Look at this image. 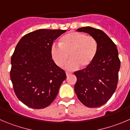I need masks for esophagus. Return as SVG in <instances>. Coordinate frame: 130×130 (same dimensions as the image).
Returning a JSON list of instances; mask_svg holds the SVG:
<instances>
[{
  "label": "esophagus",
  "mask_w": 130,
  "mask_h": 130,
  "mask_svg": "<svg viewBox=\"0 0 130 130\" xmlns=\"http://www.w3.org/2000/svg\"><path fill=\"white\" fill-rule=\"evenodd\" d=\"M65 73H66V76H69V75L71 74V72H65Z\"/></svg>",
  "instance_id": "obj_1"
}]
</instances>
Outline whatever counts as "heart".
<instances>
[{
  "label": "heart",
  "mask_w": 130,
  "mask_h": 130,
  "mask_svg": "<svg viewBox=\"0 0 130 130\" xmlns=\"http://www.w3.org/2000/svg\"><path fill=\"white\" fill-rule=\"evenodd\" d=\"M98 50V42L93 36L80 32H70L64 35L59 41V45L53 43L51 47V56L58 67L65 65L69 71L79 67L87 69L94 61Z\"/></svg>",
  "instance_id": "obj_1"
}]
</instances>
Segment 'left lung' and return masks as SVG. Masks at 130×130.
Wrapping results in <instances>:
<instances>
[{
	"label": "left lung",
	"instance_id": "left-lung-1",
	"mask_svg": "<svg viewBox=\"0 0 130 130\" xmlns=\"http://www.w3.org/2000/svg\"><path fill=\"white\" fill-rule=\"evenodd\" d=\"M96 40L98 50L94 61L87 69L74 72L77 77L74 90L85 106L98 108L110 99L117 88L121 61L117 47L103 31L91 27L76 30Z\"/></svg>",
	"mask_w": 130,
	"mask_h": 130
}]
</instances>
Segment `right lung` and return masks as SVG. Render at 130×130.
<instances>
[{
  "mask_svg": "<svg viewBox=\"0 0 130 130\" xmlns=\"http://www.w3.org/2000/svg\"><path fill=\"white\" fill-rule=\"evenodd\" d=\"M66 30L38 29L23 36L11 56L10 77L18 99L28 107H47L66 79L51 56L54 41Z\"/></svg>",
  "mask_w": 130,
  "mask_h": 130,
  "instance_id": "obj_1",
  "label": "right lung"
}]
</instances>
